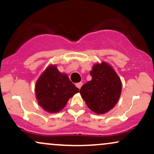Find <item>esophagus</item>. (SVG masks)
Returning a JSON list of instances; mask_svg holds the SVG:
<instances>
[{
	"instance_id": "1",
	"label": "esophagus",
	"mask_w": 154,
	"mask_h": 154,
	"mask_svg": "<svg viewBox=\"0 0 154 154\" xmlns=\"http://www.w3.org/2000/svg\"><path fill=\"white\" fill-rule=\"evenodd\" d=\"M83 85V83L82 82H79V83H77V84H75V86L79 88V89H80L81 88V86H82Z\"/></svg>"
}]
</instances>
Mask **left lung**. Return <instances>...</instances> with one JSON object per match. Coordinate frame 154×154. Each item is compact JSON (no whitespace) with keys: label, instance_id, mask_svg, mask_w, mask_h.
Here are the masks:
<instances>
[{"label":"left lung","instance_id":"1","mask_svg":"<svg viewBox=\"0 0 154 154\" xmlns=\"http://www.w3.org/2000/svg\"><path fill=\"white\" fill-rule=\"evenodd\" d=\"M90 74L91 81L83 85L80 94L92 112L102 115L117 104L122 91V83L115 70L105 62L95 64Z\"/></svg>","mask_w":154,"mask_h":154}]
</instances>
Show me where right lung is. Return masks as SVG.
I'll list each match as a JSON object with an SVG mask.
<instances>
[{
    "mask_svg": "<svg viewBox=\"0 0 154 154\" xmlns=\"http://www.w3.org/2000/svg\"><path fill=\"white\" fill-rule=\"evenodd\" d=\"M79 89L61 73L55 65L48 66L36 83L35 93L38 104L50 113L58 112L65 107L68 99Z\"/></svg>",
    "mask_w": 154,
    "mask_h": 154,
    "instance_id": "obj_1",
    "label": "right lung"
}]
</instances>
